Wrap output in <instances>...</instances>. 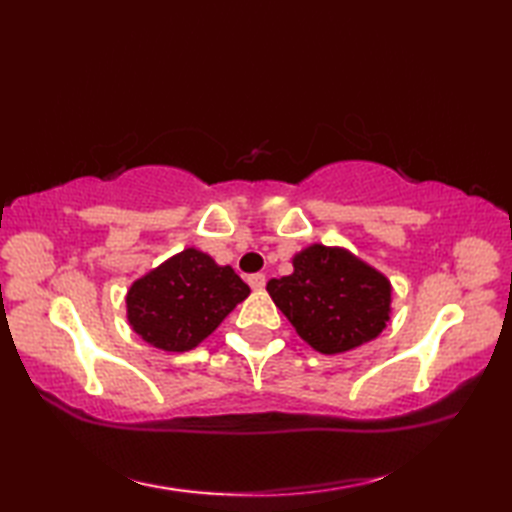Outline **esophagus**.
<instances>
[{"mask_svg":"<svg viewBox=\"0 0 512 512\" xmlns=\"http://www.w3.org/2000/svg\"><path fill=\"white\" fill-rule=\"evenodd\" d=\"M248 286L253 288V290H262V288L266 286V275H262V273L250 275V277H248Z\"/></svg>","mask_w":512,"mask_h":512,"instance_id":"1","label":"esophagus"}]
</instances>
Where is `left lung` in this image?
Masks as SVG:
<instances>
[{
    "label": "left lung",
    "instance_id": "1",
    "mask_svg": "<svg viewBox=\"0 0 512 512\" xmlns=\"http://www.w3.org/2000/svg\"><path fill=\"white\" fill-rule=\"evenodd\" d=\"M270 299L312 350H356L391 319V281L343 246L310 244L292 257V273L266 284Z\"/></svg>",
    "mask_w": 512,
    "mask_h": 512
}]
</instances>
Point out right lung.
I'll use <instances>...</instances> for the list:
<instances>
[{
    "label": "right lung",
    "instance_id": "add662e5",
    "mask_svg": "<svg viewBox=\"0 0 512 512\" xmlns=\"http://www.w3.org/2000/svg\"><path fill=\"white\" fill-rule=\"evenodd\" d=\"M250 295L231 266L184 248L138 277L125 295L127 323L147 345L189 352Z\"/></svg>",
    "mask_w": 512,
    "mask_h": 512
}]
</instances>
